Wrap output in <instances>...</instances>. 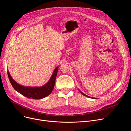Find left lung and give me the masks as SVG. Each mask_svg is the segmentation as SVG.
I'll return each mask as SVG.
<instances>
[{"label": "left lung", "instance_id": "1", "mask_svg": "<svg viewBox=\"0 0 131 131\" xmlns=\"http://www.w3.org/2000/svg\"><path fill=\"white\" fill-rule=\"evenodd\" d=\"M79 91H80V92L81 93V94H82L83 95H84V96H86V97H89V98H91V99H96V98H94V97H90V96H87V95H85L84 94H83L82 92H81L80 90H79Z\"/></svg>", "mask_w": 131, "mask_h": 131}]
</instances>
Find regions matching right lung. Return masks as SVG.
<instances>
[{"label": "right lung", "mask_w": 131, "mask_h": 131, "mask_svg": "<svg viewBox=\"0 0 131 131\" xmlns=\"http://www.w3.org/2000/svg\"><path fill=\"white\" fill-rule=\"evenodd\" d=\"M58 70V67H57L49 81L42 87H31L21 86L14 80L8 71H7V74L11 84L16 91L27 98L39 100L47 97L51 93L54 86Z\"/></svg>", "instance_id": "right-lung-1"}]
</instances>
